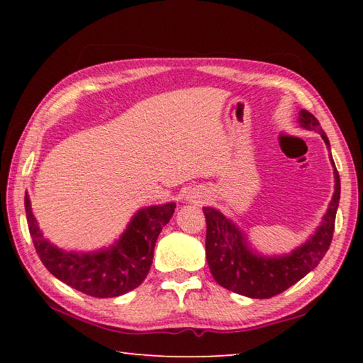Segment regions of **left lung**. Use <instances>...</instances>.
Masks as SVG:
<instances>
[{
  "mask_svg": "<svg viewBox=\"0 0 363 363\" xmlns=\"http://www.w3.org/2000/svg\"><path fill=\"white\" fill-rule=\"evenodd\" d=\"M299 126L315 131L327 147L330 140L320 123L307 110L299 112ZM331 157V155H330ZM335 168V162L331 158ZM341 184L335 168V194L320 225L301 247L285 256H262L251 250L245 233L214 208H203L206 218V261L214 280L220 286L248 298L267 299L285 291L314 270L327 255L335 232Z\"/></svg>",
  "mask_w": 363,
  "mask_h": 363,
  "instance_id": "1",
  "label": "left lung"
}]
</instances>
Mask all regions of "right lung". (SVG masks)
<instances>
[{
  "mask_svg": "<svg viewBox=\"0 0 363 363\" xmlns=\"http://www.w3.org/2000/svg\"><path fill=\"white\" fill-rule=\"evenodd\" d=\"M174 208L176 203L143 208L108 248L73 253L43 237L26 194L28 230L41 262L54 277L94 298L121 296L143 284L152 266L157 238L169 223Z\"/></svg>",
  "mask_w": 363,
  "mask_h": 363,
  "instance_id": "obj_1",
  "label": "right lung"
}]
</instances>
